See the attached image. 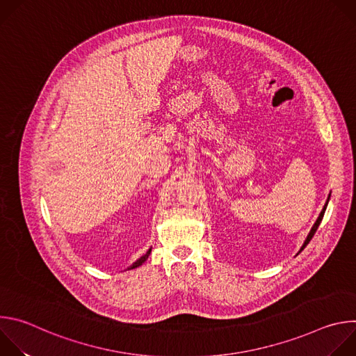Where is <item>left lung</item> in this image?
<instances>
[{
  "instance_id": "left-lung-1",
  "label": "left lung",
  "mask_w": 356,
  "mask_h": 356,
  "mask_svg": "<svg viewBox=\"0 0 356 356\" xmlns=\"http://www.w3.org/2000/svg\"><path fill=\"white\" fill-rule=\"evenodd\" d=\"M330 195L331 194H328V198H327V201H325V204H324V207H323V210H321V213H320V216H318V218L316 220V222H314V225L312 227V229H310V232H309V235H307V238H306V241L302 242V245H301V248H300V250L297 252V255L298 253L307 246V243L312 241V238L314 236V234H316V231H317V228L320 227V224H321V221H323V217H324V213H325V209H327V206H328V201H330Z\"/></svg>"
}]
</instances>
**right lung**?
Wrapping results in <instances>:
<instances>
[{
  "label": "right lung",
  "instance_id": "1",
  "mask_svg": "<svg viewBox=\"0 0 356 356\" xmlns=\"http://www.w3.org/2000/svg\"><path fill=\"white\" fill-rule=\"evenodd\" d=\"M150 252H152V248H150V249H149V250H147V252L145 253V255H143V257H140V258H139V259H138L136 262H134V264H132V265H131V266L128 268V270H131V269H135V268L140 266V265H142V264H143V262H145V261H146V259L149 258V255H150Z\"/></svg>",
  "mask_w": 356,
  "mask_h": 356
}]
</instances>
